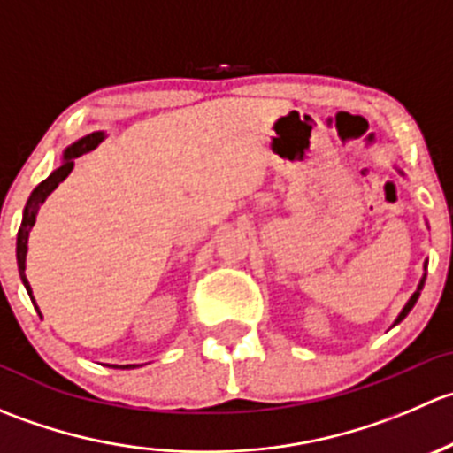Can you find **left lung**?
Instances as JSON below:
<instances>
[{
  "mask_svg": "<svg viewBox=\"0 0 453 453\" xmlns=\"http://www.w3.org/2000/svg\"><path fill=\"white\" fill-rule=\"evenodd\" d=\"M401 175H403V171H399ZM425 269H427V260H425V265H423ZM425 276H427V273H423V278H421V282H418V287H417V291H414L412 296H410V300L408 303H405V307L401 309V313L396 315V319H395V324H392V326H396V324L401 322V319H405V315H408L410 311H412V307L414 304H417V300H418V296H421V291H423V285H425Z\"/></svg>",
  "mask_w": 453,
  "mask_h": 453,
  "instance_id": "obj_1",
  "label": "left lung"
}]
</instances>
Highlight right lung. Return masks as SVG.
I'll return each mask as SVG.
<instances>
[{
	"label": "right lung",
	"mask_w": 453,
	"mask_h": 453,
	"mask_svg": "<svg viewBox=\"0 0 453 453\" xmlns=\"http://www.w3.org/2000/svg\"><path fill=\"white\" fill-rule=\"evenodd\" d=\"M107 135H104V131H94V134L85 135V138L76 140L74 144L67 146L65 150H63V159H61V166L57 168V171L50 173L48 180L41 181L39 186H36L35 190H32V195L26 201V208H24V219H21V227L19 232H17V267H19V278L21 282H24L26 291H28L32 304H35V309L39 311V307H36L35 298H32V289H30V282L28 278H26V254H28V236H30V230L32 226H35L36 221V214H39V208L43 205V201L48 199V195L52 193L54 188H57L58 184H61L63 180H65L67 175L72 173V168H74V159L81 157L83 153H89V150H94L96 146L100 144ZM41 315V311H39ZM111 368H138L135 364H127V366H111Z\"/></svg>",
	"instance_id": "1"
}]
</instances>
